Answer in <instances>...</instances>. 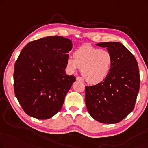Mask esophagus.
I'll return each instance as SVG.
<instances>
[{"label":"esophagus","instance_id":"34e87169","mask_svg":"<svg viewBox=\"0 0 148 148\" xmlns=\"http://www.w3.org/2000/svg\"><path fill=\"white\" fill-rule=\"evenodd\" d=\"M76 80H78V81H84L83 80V78H82V77H80V76L76 77Z\"/></svg>","mask_w":148,"mask_h":148}]
</instances>
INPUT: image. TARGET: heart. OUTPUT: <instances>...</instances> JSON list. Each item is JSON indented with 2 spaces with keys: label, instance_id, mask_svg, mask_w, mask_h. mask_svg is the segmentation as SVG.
<instances>
[{
  "label": "heart",
  "instance_id": "b5f03b06",
  "mask_svg": "<svg viewBox=\"0 0 148 148\" xmlns=\"http://www.w3.org/2000/svg\"><path fill=\"white\" fill-rule=\"evenodd\" d=\"M66 64L70 72L80 68L82 75L88 83L98 84L109 75L113 58L108 50L91 46H82L75 50L74 58L68 57Z\"/></svg>",
  "mask_w": 148,
  "mask_h": 148
}]
</instances>
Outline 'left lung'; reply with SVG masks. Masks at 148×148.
<instances>
[{"label":"left lung","instance_id":"obj_1","mask_svg":"<svg viewBox=\"0 0 148 148\" xmlns=\"http://www.w3.org/2000/svg\"><path fill=\"white\" fill-rule=\"evenodd\" d=\"M106 48L112 55L113 64L102 82L85 87L88 113L99 122H120L133 111L140 86L137 60L119 42L96 44Z\"/></svg>","mask_w":148,"mask_h":148}]
</instances>
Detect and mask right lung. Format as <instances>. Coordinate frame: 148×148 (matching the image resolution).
Returning <instances> with one entry per match:
<instances>
[{
    "instance_id": "1",
    "label": "right lung",
    "mask_w": 148,
    "mask_h": 148,
    "mask_svg": "<svg viewBox=\"0 0 148 148\" xmlns=\"http://www.w3.org/2000/svg\"><path fill=\"white\" fill-rule=\"evenodd\" d=\"M72 48L70 39L54 36L30 42L22 50L14 64V90L28 116L46 120L61 110L76 81L65 71Z\"/></svg>"
}]
</instances>
